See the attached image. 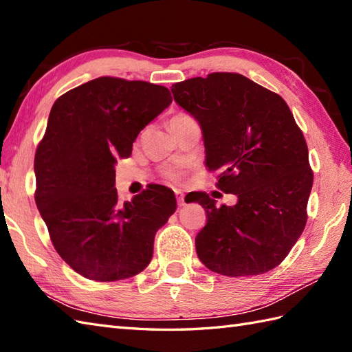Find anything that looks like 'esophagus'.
Here are the masks:
<instances>
[{
    "label": "esophagus",
    "mask_w": 352,
    "mask_h": 352,
    "mask_svg": "<svg viewBox=\"0 0 352 352\" xmlns=\"http://www.w3.org/2000/svg\"><path fill=\"white\" fill-rule=\"evenodd\" d=\"M175 198H177V202L179 207L184 206V193L182 190H175Z\"/></svg>",
    "instance_id": "34e87169"
}]
</instances>
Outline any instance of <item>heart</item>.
I'll use <instances>...</instances> for the list:
<instances>
[{"label": "heart", "mask_w": 352, "mask_h": 352, "mask_svg": "<svg viewBox=\"0 0 352 352\" xmlns=\"http://www.w3.org/2000/svg\"><path fill=\"white\" fill-rule=\"evenodd\" d=\"M187 117H189V116H183V113H182V116H177L174 118H187ZM173 177H175V174H173Z\"/></svg>", "instance_id": "b5f03b06"}]
</instances>
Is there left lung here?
<instances>
[{"instance_id": "left-lung-1", "label": "left lung", "mask_w": 352, "mask_h": 352, "mask_svg": "<svg viewBox=\"0 0 352 352\" xmlns=\"http://www.w3.org/2000/svg\"><path fill=\"white\" fill-rule=\"evenodd\" d=\"M170 91L199 122L206 166L222 170L219 189L239 198L216 207L207 193H195L192 201L207 211L195 239L198 258L230 277L270 272L303 232L314 184L305 136L287 102L239 73L186 79Z\"/></svg>"}]
</instances>
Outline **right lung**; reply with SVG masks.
Returning a JSON list of instances; mask_svg holds the SVG:
<instances>
[{"label":"right lung","instance_id":"1","mask_svg":"<svg viewBox=\"0 0 352 352\" xmlns=\"http://www.w3.org/2000/svg\"><path fill=\"white\" fill-rule=\"evenodd\" d=\"M173 102L144 80L97 78L55 100L34 159L36 204L55 250L76 273L113 282L141 273L154 236L174 214V192L160 184L118 202L117 159Z\"/></svg>","mask_w":352,"mask_h":352}]
</instances>
